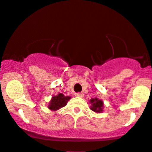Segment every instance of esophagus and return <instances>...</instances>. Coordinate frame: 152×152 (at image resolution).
I'll use <instances>...</instances> for the list:
<instances>
[{
    "label": "esophagus",
    "mask_w": 152,
    "mask_h": 152,
    "mask_svg": "<svg viewBox=\"0 0 152 152\" xmlns=\"http://www.w3.org/2000/svg\"><path fill=\"white\" fill-rule=\"evenodd\" d=\"M76 97L82 98V97H83V96H84V94L82 93H76Z\"/></svg>",
    "instance_id": "esophagus-1"
}]
</instances>
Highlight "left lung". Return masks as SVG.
Returning a JSON list of instances; mask_svg holds the SVG:
<instances>
[{
	"instance_id": "obj_1",
	"label": "left lung",
	"mask_w": 152,
	"mask_h": 152,
	"mask_svg": "<svg viewBox=\"0 0 152 152\" xmlns=\"http://www.w3.org/2000/svg\"><path fill=\"white\" fill-rule=\"evenodd\" d=\"M90 104H92L91 110L96 113H102L103 110V102L98 99H93L90 100Z\"/></svg>"
}]
</instances>
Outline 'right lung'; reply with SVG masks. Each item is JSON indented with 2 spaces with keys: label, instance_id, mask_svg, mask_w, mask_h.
<instances>
[{
  "label": "right lung",
  "instance_id": "1",
  "mask_svg": "<svg viewBox=\"0 0 152 152\" xmlns=\"http://www.w3.org/2000/svg\"><path fill=\"white\" fill-rule=\"evenodd\" d=\"M70 99V96H65L62 93H59L58 96H53L48 104V108L51 110H59L66 105L67 101Z\"/></svg>",
  "mask_w": 152,
  "mask_h": 152
}]
</instances>
